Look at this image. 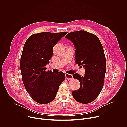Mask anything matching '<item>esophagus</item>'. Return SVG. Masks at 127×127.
Returning a JSON list of instances; mask_svg holds the SVG:
<instances>
[{
	"instance_id": "1",
	"label": "esophagus",
	"mask_w": 127,
	"mask_h": 127,
	"mask_svg": "<svg viewBox=\"0 0 127 127\" xmlns=\"http://www.w3.org/2000/svg\"><path fill=\"white\" fill-rule=\"evenodd\" d=\"M65 76H66V79H67V80H71L73 78V76H72V74H70L66 73L65 74Z\"/></svg>"
}]
</instances>
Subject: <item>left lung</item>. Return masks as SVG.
Masks as SVG:
<instances>
[{
	"label": "left lung",
	"instance_id": "8db88e82",
	"mask_svg": "<svg viewBox=\"0 0 127 127\" xmlns=\"http://www.w3.org/2000/svg\"><path fill=\"white\" fill-rule=\"evenodd\" d=\"M65 37L76 48V63L85 69L83 77L78 73L73 75L80 87L72 92V95L79 102L89 103L98 96L103 86L106 59L102 46L96 35L83 30L69 32Z\"/></svg>",
	"mask_w": 127,
	"mask_h": 127
}]
</instances>
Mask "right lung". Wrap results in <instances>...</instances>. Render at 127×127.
I'll return each instance as SVG.
<instances>
[{"instance_id": "right-lung-1", "label": "right lung", "mask_w": 127, "mask_h": 127, "mask_svg": "<svg viewBox=\"0 0 127 127\" xmlns=\"http://www.w3.org/2000/svg\"><path fill=\"white\" fill-rule=\"evenodd\" d=\"M67 33H34L24 45L20 61L22 80L27 92L38 103L47 104L53 101L65 79L63 72L46 71L45 66L53 56L54 46Z\"/></svg>"}]
</instances>
